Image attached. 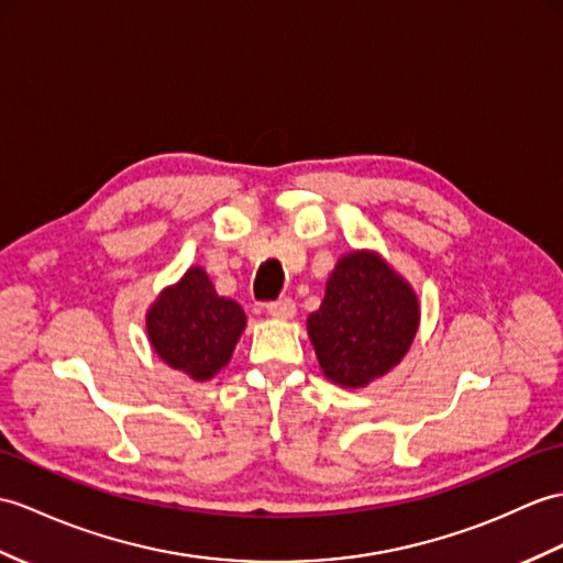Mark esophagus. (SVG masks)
Here are the masks:
<instances>
[{
  "instance_id": "esophagus-1",
  "label": "esophagus",
  "mask_w": 563,
  "mask_h": 563,
  "mask_svg": "<svg viewBox=\"0 0 563 563\" xmlns=\"http://www.w3.org/2000/svg\"><path fill=\"white\" fill-rule=\"evenodd\" d=\"M268 313L273 319H292L295 317V302L290 297L276 299V302H268Z\"/></svg>"
}]
</instances>
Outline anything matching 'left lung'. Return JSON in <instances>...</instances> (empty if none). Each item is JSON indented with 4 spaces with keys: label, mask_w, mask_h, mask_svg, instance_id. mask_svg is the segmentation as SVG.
Wrapping results in <instances>:
<instances>
[{
    "label": "left lung",
    "mask_w": 563,
    "mask_h": 563,
    "mask_svg": "<svg viewBox=\"0 0 563 563\" xmlns=\"http://www.w3.org/2000/svg\"><path fill=\"white\" fill-rule=\"evenodd\" d=\"M417 323L420 305L410 285L378 256L352 252L338 261L307 329L323 374L338 386L357 388L396 367Z\"/></svg>",
    "instance_id": "1"
}]
</instances>
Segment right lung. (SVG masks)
I'll use <instances>...</instances> for the list:
<instances>
[{"label":"right lung","instance_id":"1","mask_svg":"<svg viewBox=\"0 0 563 563\" xmlns=\"http://www.w3.org/2000/svg\"><path fill=\"white\" fill-rule=\"evenodd\" d=\"M244 311L238 302L216 292L201 268L158 297L148 311V338L169 367L206 382L225 367L244 331Z\"/></svg>","mask_w":563,"mask_h":563}]
</instances>
